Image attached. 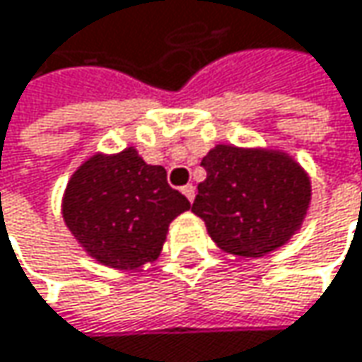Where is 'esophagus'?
I'll list each match as a JSON object with an SVG mask.
<instances>
[{"label": "esophagus", "instance_id": "obj_1", "mask_svg": "<svg viewBox=\"0 0 362 362\" xmlns=\"http://www.w3.org/2000/svg\"><path fill=\"white\" fill-rule=\"evenodd\" d=\"M182 194L192 203V201H194V194H197V188H194L192 184H186V186H182Z\"/></svg>", "mask_w": 362, "mask_h": 362}]
</instances>
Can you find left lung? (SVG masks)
<instances>
[{
  "mask_svg": "<svg viewBox=\"0 0 362 362\" xmlns=\"http://www.w3.org/2000/svg\"><path fill=\"white\" fill-rule=\"evenodd\" d=\"M201 165L207 178L199 184L192 211L226 252L263 257L300 228L311 182L288 155L217 145Z\"/></svg>",
  "mask_w": 362,
  "mask_h": 362,
  "instance_id": "1",
  "label": "left lung"
}]
</instances>
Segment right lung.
<instances>
[{"label": "right lung", "mask_w": 362, "mask_h": 362, "mask_svg": "<svg viewBox=\"0 0 362 362\" xmlns=\"http://www.w3.org/2000/svg\"><path fill=\"white\" fill-rule=\"evenodd\" d=\"M186 209L188 199L168 184L165 170L145 163L132 147L84 161L68 182L62 205L74 238L114 269L155 261L168 226Z\"/></svg>", "instance_id": "right-lung-1"}]
</instances>
